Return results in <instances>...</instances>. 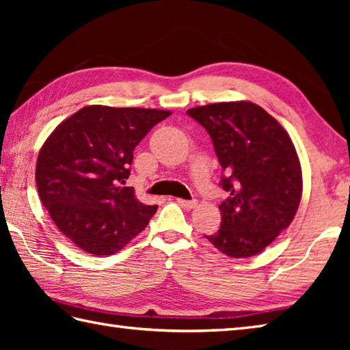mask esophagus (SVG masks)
<instances>
[{
  "instance_id": "34e87169",
  "label": "esophagus",
  "mask_w": 350,
  "mask_h": 350,
  "mask_svg": "<svg viewBox=\"0 0 350 350\" xmlns=\"http://www.w3.org/2000/svg\"><path fill=\"white\" fill-rule=\"evenodd\" d=\"M177 203H179V206H182L183 209H194V207L197 206V200H183V198H177Z\"/></svg>"
}]
</instances>
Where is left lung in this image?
Instances as JSON below:
<instances>
[{"label": "left lung", "mask_w": 350, "mask_h": 350, "mask_svg": "<svg viewBox=\"0 0 350 350\" xmlns=\"http://www.w3.org/2000/svg\"><path fill=\"white\" fill-rule=\"evenodd\" d=\"M209 132L226 176L228 198L221 227L206 236L233 258L252 257L293 221L302 196V170L287 131L252 102H218L187 111Z\"/></svg>", "instance_id": "obj_1"}]
</instances>
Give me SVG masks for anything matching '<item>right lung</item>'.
Masks as SVG:
<instances>
[{"mask_svg": "<svg viewBox=\"0 0 350 350\" xmlns=\"http://www.w3.org/2000/svg\"><path fill=\"white\" fill-rule=\"evenodd\" d=\"M171 113L147 108L84 107L57 126L36 163L42 204L78 248L111 256L143 232L158 206L141 203L132 187L133 148Z\"/></svg>", "mask_w": 350, "mask_h": 350, "instance_id": "right-lung-1", "label": "right lung"}]
</instances>
